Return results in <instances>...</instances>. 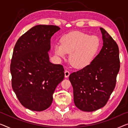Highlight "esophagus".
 <instances>
[{
  "instance_id": "34e87169",
  "label": "esophagus",
  "mask_w": 128,
  "mask_h": 128,
  "mask_svg": "<svg viewBox=\"0 0 128 128\" xmlns=\"http://www.w3.org/2000/svg\"><path fill=\"white\" fill-rule=\"evenodd\" d=\"M64 74H65V78H67L68 76H70V72L69 71H68V70H66V71H65V72H64Z\"/></svg>"
}]
</instances>
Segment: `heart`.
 Here are the masks:
<instances>
[{"instance_id": "b5f03b06", "label": "heart", "mask_w": 128, "mask_h": 128, "mask_svg": "<svg viewBox=\"0 0 128 128\" xmlns=\"http://www.w3.org/2000/svg\"><path fill=\"white\" fill-rule=\"evenodd\" d=\"M100 41L96 36L83 32H72L64 36L61 44L54 45V53L57 56L65 58L70 53V62L76 68L80 69L91 63L98 53Z\"/></svg>"}]
</instances>
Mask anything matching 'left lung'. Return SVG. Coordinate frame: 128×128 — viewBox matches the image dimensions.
<instances>
[{"label":"left lung","mask_w":128,"mask_h":128,"mask_svg":"<svg viewBox=\"0 0 128 128\" xmlns=\"http://www.w3.org/2000/svg\"><path fill=\"white\" fill-rule=\"evenodd\" d=\"M103 46L90 64L70 74L75 106L93 112L105 106L113 92L120 64L118 46L104 28H100Z\"/></svg>","instance_id":"left-lung-1"}]
</instances>
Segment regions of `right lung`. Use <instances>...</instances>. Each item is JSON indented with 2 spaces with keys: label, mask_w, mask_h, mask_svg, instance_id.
<instances>
[{
  "label": "right lung",
  "mask_w": 128,
  "mask_h": 128,
  "mask_svg": "<svg viewBox=\"0 0 128 128\" xmlns=\"http://www.w3.org/2000/svg\"><path fill=\"white\" fill-rule=\"evenodd\" d=\"M60 28L39 24L18 40L10 66L12 87L23 106L33 111L49 108L58 85L63 80L64 68L49 61L50 39Z\"/></svg>",
  "instance_id": "right-lung-1"
}]
</instances>
